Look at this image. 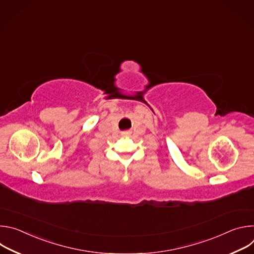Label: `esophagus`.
<instances>
[{
	"label": "esophagus",
	"mask_w": 254,
	"mask_h": 254,
	"mask_svg": "<svg viewBox=\"0 0 254 254\" xmlns=\"http://www.w3.org/2000/svg\"><path fill=\"white\" fill-rule=\"evenodd\" d=\"M129 133H130L129 130H126V131H124L122 134H123L124 136H126V135H129Z\"/></svg>",
	"instance_id": "obj_1"
}]
</instances>
